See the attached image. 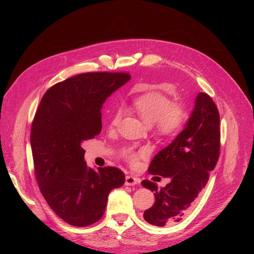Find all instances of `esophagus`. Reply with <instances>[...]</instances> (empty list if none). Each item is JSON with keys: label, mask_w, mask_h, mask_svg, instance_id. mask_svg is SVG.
Masks as SVG:
<instances>
[{"label": "esophagus", "mask_w": 254, "mask_h": 254, "mask_svg": "<svg viewBox=\"0 0 254 254\" xmlns=\"http://www.w3.org/2000/svg\"><path fill=\"white\" fill-rule=\"evenodd\" d=\"M140 179L136 178V177H133V176H126V181H125V184L126 186H135V184H139L140 183Z\"/></svg>", "instance_id": "1"}]
</instances>
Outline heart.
I'll return each instance as SVG.
<instances>
[{
    "mask_svg": "<svg viewBox=\"0 0 254 254\" xmlns=\"http://www.w3.org/2000/svg\"><path fill=\"white\" fill-rule=\"evenodd\" d=\"M131 106L140 118L151 127L156 134L164 137H174L182 130L189 118L186 107L179 103H172L166 95L160 92L150 91L132 98ZM123 117L121 109H115L111 115L110 126L119 125ZM144 150L126 147L123 150V158L130 164H136Z\"/></svg>",
    "mask_w": 254,
    "mask_h": 254,
    "instance_id": "1",
    "label": "heart"
}]
</instances>
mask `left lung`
<instances>
[{
	"label": "left lung",
	"mask_w": 254,
	"mask_h": 254,
	"mask_svg": "<svg viewBox=\"0 0 254 254\" xmlns=\"http://www.w3.org/2000/svg\"><path fill=\"white\" fill-rule=\"evenodd\" d=\"M219 122L216 105L210 95L200 92L186 128L157 153L148 167L150 175H160L172 181L160 190L155 182L142 181L144 188L155 191V203L144 212L148 224L172 225L189 213L218 161Z\"/></svg>",
	"instance_id": "1"
}]
</instances>
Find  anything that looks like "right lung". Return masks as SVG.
<instances>
[{"instance_id":"right-lung-1","label":"right lung","mask_w":254,"mask_h":254,"mask_svg":"<svg viewBox=\"0 0 254 254\" xmlns=\"http://www.w3.org/2000/svg\"><path fill=\"white\" fill-rule=\"evenodd\" d=\"M129 79L128 73L76 75L54 84L38 107L30 129L36 180L51 209L68 225L87 227L101 219L110 191L125 183L117 167L89 168L81 144L101 133L103 104Z\"/></svg>"}]
</instances>
